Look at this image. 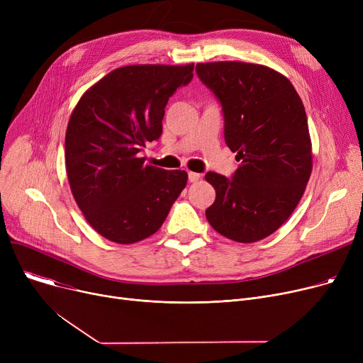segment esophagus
Masks as SVG:
<instances>
[{
	"label": "esophagus",
	"mask_w": 363,
	"mask_h": 363,
	"mask_svg": "<svg viewBox=\"0 0 363 363\" xmlns=\"http://www.w3.org/2000/svg\"><path fill=\"white\" fill-rule=\"evenodd\" d=\"M201 178L200 174H196V172H188V181L189 182H197Z\"/></svg>",
	"instance_id": "1"
}]
</instances>
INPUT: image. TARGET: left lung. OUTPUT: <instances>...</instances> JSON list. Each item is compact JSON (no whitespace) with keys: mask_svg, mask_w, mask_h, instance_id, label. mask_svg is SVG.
Instances as JSON below:
<instances>
[{"mask_svg":"<svg viewBox=\"0 0 363 363\" xmlns=\"http://www.w3.org/2000/svg\"><path fill=\"white\" fill-rule=\"evenodd\" d=\"M196 72L219 100L225 143L241 162L233 178L206 174L216 191L206 218L230 240H263L294 212L312 174L304 106L285 76L262 65L199 63Z\"/></svg>","mask_w":363,"mask_h":363,"instance_id":"8db88e82","label":"left lung"}]
</instances>
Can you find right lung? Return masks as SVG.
<instances>
[{
  "instance_id": "add662e5",
  "label": "right lung",
  "mask_w": 363,
  "mask_h": 363,
  "mask_svg": "<svg viewBox=\"0 0 363 363\" xmlns=\"http://www.w3.org/2000/svg\"><path fill=\"white\" fill-rule=\"evenodd\" d=\"M194 65H135L106 74L76 104L66 130V172L88 223L104 238L138 242L155 234L186 185L185 170L144 164L160 138L169 97Z\"/></svg>"
}]
</instances>
